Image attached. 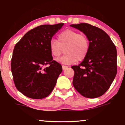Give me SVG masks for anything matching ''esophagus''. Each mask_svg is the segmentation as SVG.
Returning a JSON list of instances; mask_svg holds the SVG:
<instances>
[{
    "label": "esophagus",
    "instance_id": "34e87169",
    "mask_svg": "<svg viewBox=\"0 0 125 125\" xmlns=\"http://www.w3.org/2000/svg\"><path fill=\"white\" fill-rule=\"evenodd\" d=\"M68 66H64V65H62V69H63V70H65V69H67L68 68Z\"/></svg>",
    "mask_w": 125,
    "mask_h": 125
}]
</instances>
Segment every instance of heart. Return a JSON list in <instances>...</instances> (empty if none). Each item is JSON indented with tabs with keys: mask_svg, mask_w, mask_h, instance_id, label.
Returning <instances> with one entry per match:
<instances>
[{
	"mask_svg": "<svg viewBox=\"0 0 125 125\" xmlns=\"http://www.w3.org/2000/svg\"><path fill=\"white\" fill-rule=\"evenodd\" d=\"M65 54L57 61L62 64H71L82 61L89 51V42L85 35L73 30L67 29L59 34L58 41L50 42L49 50L54 58H58L63 53Z\"/></svg>",
	"mask_w": 125,
	"mask_h": 125,
	"instance_id": "1",
	"label": "heart"
}]
</instances>
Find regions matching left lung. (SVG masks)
I'll use <instances>...</instances> for the list:
<instances>
[{
	"label": "left lung",
	"mask_w": 125,
	"mask_h": 125,
	"mask_svg": "<svg viewBox=\"0 0 125 125\" xmlns=\"http://www.w3.org/2000/svg\"><path fill=\"white\" fill-rule=\"evenodd\" d=\"M86 35L89 51L83 61L73 66V85L83 96L96 98L103 95L111 85L117 73V51L108 35L90 24L71 25Z\"/></svg>",
	"instance_id": "obj_1"
}]
</instances>
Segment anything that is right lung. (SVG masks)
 Returning a JSON list of instances; mask_svg holds the SVG:
<instances>
[{
  "instance_id": "right-lung-1",
  "label": "right lung",
  "mask_w": 125,
  "mask_h": 125,
  "mask_svg": "<svg viewBox=\"0 0 125 125\" xmlns=\"http://www.w3.org/2000/svg\"><path fill=\"white\" fill-rule=\"evenodd\" d=\"M63 25L39 26L28 31L16 44L11 71L16 87L26 96L41 99L53 90L62 67L53 60L49 43Z\"/></svg>"
}]
</instances>
